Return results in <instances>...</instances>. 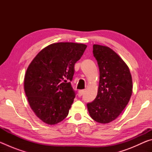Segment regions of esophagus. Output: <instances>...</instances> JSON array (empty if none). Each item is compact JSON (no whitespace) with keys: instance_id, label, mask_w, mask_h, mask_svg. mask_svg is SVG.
Instances as JSON below:
<instances>
[{"instance_id":"34e87169","label":"esophagus","mask_w":152,"mask_h":152,"mask_svg":"<svg viewBox=\"0 0 152 152\" xmlns=\"http://www.w3.org/2000/svg\"><path fill=\"white\" fill-rule=\"evenodd\" d=\"M84 92V90H80V91H78V96H82V95H83Z\"/></svg>"}]
</instances>
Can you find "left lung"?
<instances>
[{"instance_id":"obj_1","label":"left lung","mask_w":152,"mask_h":152,"mask_svg":"<svg viewBox=\"0 0 152 152\" xmlns=\"http://www.w3.org/2000/svg\"><path fill=\"white\" fill-rule=\"evenodd\" d=\"M93 55L99 68L97 96L87 107L92 119L108 123L119 116L132 94V78L124 61L111 49L93 45Z\"/></svg>"}]
</instances>
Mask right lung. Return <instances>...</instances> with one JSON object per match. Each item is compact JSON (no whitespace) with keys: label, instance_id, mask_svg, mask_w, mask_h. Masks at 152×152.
Masks as SVG:
<instances>
[{"label":"right lung","instance_id":"obj_1","mask_svg":"<svg viewBox=\"0 0 152 152\" xmlns=\"http://www.w3.org/2000/svg\"><path fill=\"white\" fill-rule=\"evenodd\" d=\"M86 45L53 43L39 51L28 67L25 92L31 108L39 119L55 125L68 116L76 96L71 84L74 65Z\"/></svg>","mask_w":152,"mask_h":152}]
</instances>
